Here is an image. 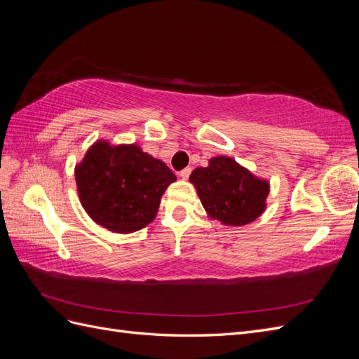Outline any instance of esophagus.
Returning <instances> with one entry per match:
<instances>
[{"label": "esophagus", "mask_w": 359, "mask_h": 359, "mask_svg": "<svg viewBox=\"0 0 359 359\" xmlns=\"http://www.w3.org/2000/svg\"><path fill=\"white\" fill-rule=\"evenodd\" d=\"M190 173H191V169L187 168V169H184V170L180 172V177H181L182 180H187V178L190 177Z\"/></svg>", "instance_id": "esophagus-1"}]
</instances>
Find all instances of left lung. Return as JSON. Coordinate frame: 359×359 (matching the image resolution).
Here are the masks:
<instances>
[{
	"instance_id": "obj_1",
	"label": "left lung",
	"mask_w": 359,
	"mask_h": 359,
	"mask_svg": "<svg viewBox=\"0 0 359 359\" xmlns=\"http://www.w3.org/2000/svg\"><path fill=\"white\" fill-rule=\"evenodd\" d=\"M190 181L212 219L227 226L252 223L265 210L269 186L229 157H214L208 168L191 172Z\"/></svg>"
}]
</instances>
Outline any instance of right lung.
Here are the masks:
<instances>
[{
	"instance_id": "add662e5",
	"label": "right lung",
	"mask_w": 359,
	"mask_h": 359,
	"mask_svg": "<svg viewBox=\"0 0 359 359\" xmlns=\"http://www.w3.org/2000/svg\"><path fill=\"white\" fill-rule=\"evenodd\" d=\"M85 211L106 229L130 233L154 220L161 194L177 180L165 163L136 145L94 144L76 168Z\"/></svg>"
}]
</instances>
